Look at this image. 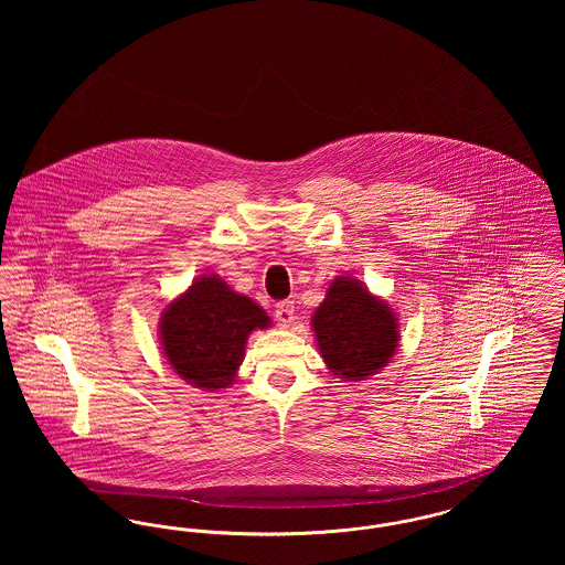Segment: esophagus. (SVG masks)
<instances>
[{"label":"esophagus","instance_id":"esophagus-1","mask_svg":"<svg viewBox=\"0 0 565 565\" xmlns=\"http://www.w3.org/2000/svg\"><path fill=\"white\" fill-rule=\"evenodd\" d=\"M295 302H292V300H281V302H277V307H275V318H277L279 326L288 328L290 323L295 322Z\"/></svg>","mask_w":565,"mask_h":565}]
</instances>
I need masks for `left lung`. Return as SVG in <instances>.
<instances>
[{
	"mask_svg": "<svg viewBox=\"0 0 565 565\" xmlns=\"http://www.w3.org/2000/svg\"><path fill=\"white\" fill-rule=\"evenodd\" d=\"M311 326L328 371L343 381H364L379 373L401 341L392 307L350 275L330 284Z\"/></svg>",
	"mask_w": 565,
	"mask_h": 565,
	"instance_id": "1",
	"label": "left lung"
}]
</instances>
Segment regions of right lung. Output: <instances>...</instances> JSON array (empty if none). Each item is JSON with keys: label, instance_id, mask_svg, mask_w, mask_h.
<instances>
[{"label": "right lung", "instance_id": "obj_1", "mask_svg": "<svg viewBox=\"0 0 565 565\" xmlns=\"http://www.w3.org/2000/svg\"><path fill=\"white\" fill-rule=\"evenodd\" d=\"M267 326V311L252 298L217 275H201L162 311V353L186 383L215 392L233 385L247 337Z\"/></svg>", "mask_w": 565, "mask_h": 565}]
</instances>
